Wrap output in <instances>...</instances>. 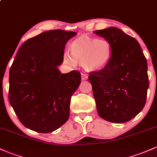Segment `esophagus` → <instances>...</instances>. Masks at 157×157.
Returning a JSON list of instances; mask_svg holds the SVG:
<instances>
[{
	"label": "esophagus",
	"mask_w": 157,
	"mask_h": 157,
	"mask_svg": "<svg viewBox=\"0 0 157 157\" xmlns=\"http://www.w3.org/2000/svg\"><path fill=\"white\" fill-rule=\"evenodd\" d=\"M87 78H88V76H87V74H85V73H82V81L87 80Z\"/></svg>",
	"instance_id": "obj_1"
}]
</instances>
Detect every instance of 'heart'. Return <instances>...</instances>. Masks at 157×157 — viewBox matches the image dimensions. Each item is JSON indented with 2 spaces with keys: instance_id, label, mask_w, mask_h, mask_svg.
Instances as JSON below:
<instances>
[{
  "instance_id": "1",
  "label": "heart",
  "mask_w": 157,
  "mask_h": 157,
  "mask_svg": "<svg viewBox=\"0 0 157 157\" xmlns=\"http://www.w3.org/2000/svg\"><path fill=\"white\" fill-rule=\"evenodd\" d=\"M112 56V46L108 40L82 35L72 42L70 53H63V60L71 66L79 61L87 71H98L109 63Z\"/></svg>"
}]
</instances>
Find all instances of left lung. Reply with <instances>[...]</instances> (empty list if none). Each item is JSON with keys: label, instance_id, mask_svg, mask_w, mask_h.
Returning <instances> with one entry per match:
<instances>
[{"label": "left lung", "instance_id": "obj_1", "mask_svg": "<svg viewBox=\"0 0 157 157\" xmlns=\"http://www.w3.org/2000/svg\"><path fill=\"white\" fill-rule=\"evenodd\" d=\"M94 33L112 46L109 63L88 77L97 112L109 122H127L145 105L149 87L146 58L137 40L119 28L110 27Z\"/></svg>", "mask_w": 157, "mask_h": 157}]
</instances>
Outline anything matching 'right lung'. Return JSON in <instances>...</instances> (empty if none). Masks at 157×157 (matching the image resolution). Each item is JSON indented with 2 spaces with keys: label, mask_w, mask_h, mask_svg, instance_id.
<instances>
[{
  "label": "right lung",
  "mask_w": 157,
  "mask_h": 157,
  "mask_svg": "<svg viewBox=\"0 0 157 157\" xmlns=\"http://www.w3.org/2000/svg\"><path fill=\"white\" fill-rule=\"evenodd\" d=\"M77 33L53 30L25 42L10 70L9 100L25 127L38 132L56 130L70 116V99L81 83L80 72L61 73L67 41Z\"/></svg>",
  "instance_id": "obj_1"
}]
</instances>
